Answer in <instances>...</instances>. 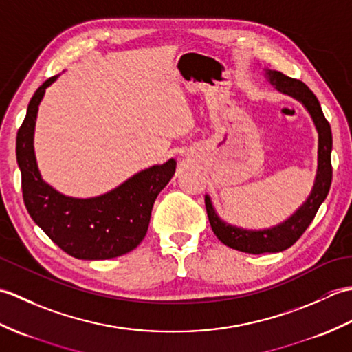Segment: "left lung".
<instances>
[{"instance_id": "left-lung-1", "label": "left lung", "mask_w": 352, "mask_h": 352, "mask_svg": "<svg viewBox=\"0 0 352 352\" xmlns=\"http://www.w3.org/2000/svg\"><path fill=\"white\" fill-rule=\"evenodd\" d=\"M266 78L269 83L275 86L276 91L294 96L295 100L302 102V106L307 109L313 122L318 130V170L315 184H313L311 193L307 201L283 223L267 230H243L230 223L223 222L216 214L212 199L206 195V208L207 216L210 221L213 233L219 241L230 246V248L248 252V254H263V252H280L290 248L304 231L309 228L311 221L319 210L320 204L324 203L333 180V168H331V149H333V134L331 126L325 119L320 104L310 89L302 81L290 78L284 76L280 71L266 69Z\"/></svg>"}]
</instances>
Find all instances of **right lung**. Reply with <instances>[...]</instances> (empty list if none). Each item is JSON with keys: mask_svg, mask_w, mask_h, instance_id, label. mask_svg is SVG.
<instances>
[{"mask_svg": "<svg viewBox=\"0 0 352 352\" xmlns=\"http://www.w3.org/2000/svg\"><path fill=\"white\" fill-rule=\"evenodd\" d=\"M37 87L16 136L22 197L32 219L58 248L81 260H106L133 251L144 241L157 195L175 174L174 159L138 172L116 189L95 198H72L45 183L37 169L33 136L45 89Z\"/></svg>", "mask_w": 352, "mask_h": 352, "instance_id": "obj_1", "label": "right lung"}]
</instances>
